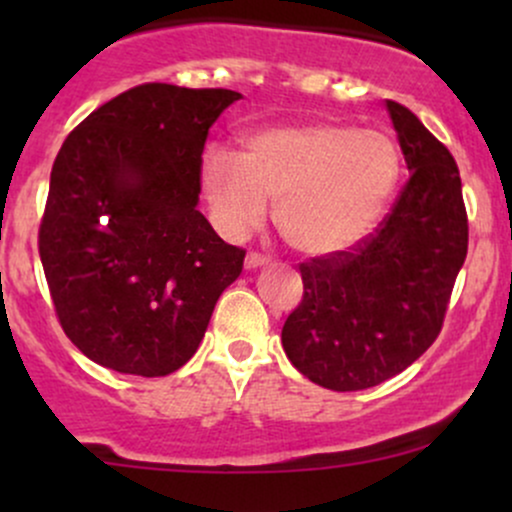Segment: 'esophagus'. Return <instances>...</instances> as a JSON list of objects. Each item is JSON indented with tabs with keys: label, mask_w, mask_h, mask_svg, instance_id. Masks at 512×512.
Returning a JSON list of instances; mask_svg holds the SVG:
<instances>
[{
	"label": "esophagus",
	"mask_w": 512,
	"mask_h": 512,
	"mask_svg": "<svg viewBox=\"0 0 512 512\" xmlns=\"http://www.w3.org/2000/svg\"><path fill=\"white\" fill-rule=\"evenodd\" d=\"M264 264H269V255H264V252H248V257H245V267L248 269L264 267Z\"/></svg>",
	"instance_id": "esophagus-1"
}]
</instances>
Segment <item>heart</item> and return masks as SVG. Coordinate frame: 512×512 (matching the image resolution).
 Wrapping results in <instances>:
<instances>
[{
  "mask_svg": "<svg viewBox=\"0 0 512 512\" xmlns=\"http://www.w3.org/2000/svg\"><path fill=\"white\" fill-rule=\"evenodd\" d=\"M402 175L395 139L342 122L267 127L236 158L209 154L202 187L216 223L240 238L276 202V226L293 250L325 257L356 248L383 219Z\"/></svg>",
  "mask_w": 512,
  "mask_h": 512,
  "instance_id": "1",
  "label": "heart"
}]
</instances>
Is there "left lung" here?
I'll use <instances>...</instances> for the list:
<instances>
[{
  "label": "left lung",
  "mask_w": 512,
  "mask_h": 512,
  "mask_svg": "<svg viewBox=\"0 0 512 512\" xmlns=\"http://www.w3.org/2000/svg\"><path fill=\"white\" fill-rule=\"evenodd\" d=\"M387 110L409 180L356 248L298 264L303 298L281 330L293 366L334 392L385 383L436 342L467 257L455 158L402 103Z\"/></svg>",
  "instance_id": "obj_1"
}]
</instances>
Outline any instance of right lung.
Wrapping results in <instances>:
<instances>
[{"label": "right lung", "mask_w": 512, "mask_h": 512, "mask_svg": "<svg viewBox=\"0 0 512 512\" xmlns=\"http://www.w3.org/2000/svg\"><path fill=\"white\" fill-rule=\"evenodd\" d=\"M238 91L142 84L93 110L52 163L38 231L64 334L127 375L190 361L245 250L197 209L209 127Z\"/></svg>", "instance_id": "1"}]
</instances>
